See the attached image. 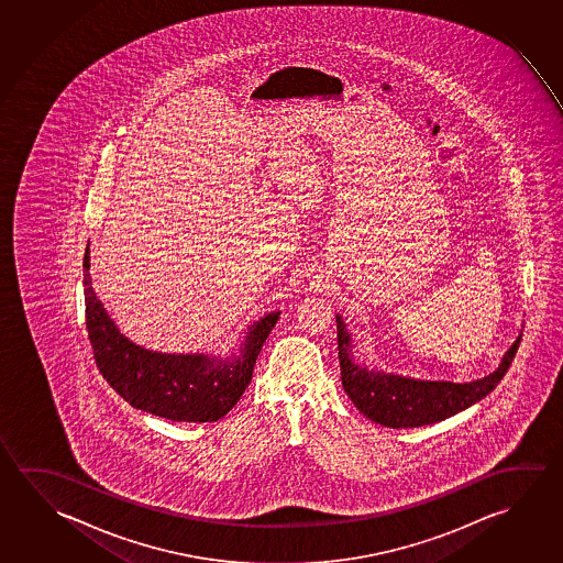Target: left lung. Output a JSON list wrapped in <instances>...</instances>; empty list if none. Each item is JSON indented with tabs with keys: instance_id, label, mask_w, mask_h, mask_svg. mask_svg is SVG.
<instances>
[{
	"instance_id": "1",
	"label": "left lung",
	"mask_w": 563,
	"mask_h": 563,
	"mask_svg": "<svg viewBox=\"0 0 563 563\" xmlns=\"http://www.w3.org/2000/svg\"><path fill=\"white\" fill-rule=\"evenodd\" d=\"M335 322L343 390L353 400V405L357 406L361 415L387 428L435 424L479 402L507 375L508 367L517 355L518 343L522 340L520 333L503 355L497 369L488 373L487 377L471 383L424 380L387 373L360 363L353 357V338L340 313L335 316Z\"/></svg>"
}]
</instances>
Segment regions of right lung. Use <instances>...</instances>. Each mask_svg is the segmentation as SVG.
Segmentation results:
<instances>
[{
  "mask_svg": "<svg viewBox=\"0 0 563 563\" xmlns=\"http://www.w3.org/2000/svg\"><path fill=\"white\" fill-rule=\"evenodd\" d=\"M86 328L93 357L111 388L133 408L173 422H216L250 387L258 351L280 312L251 323L230 355L163 353L133 343L120 332L96 296L90 277V241L84 253Z\"/></svg>",
  "mask_w": 563,
  "mask_h": 563,
  "instance_id": "obj_1",
  "label": "right lung"
}]
</instances>
